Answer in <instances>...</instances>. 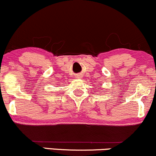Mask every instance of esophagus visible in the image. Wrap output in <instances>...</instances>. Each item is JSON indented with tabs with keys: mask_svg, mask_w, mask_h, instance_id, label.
<instances>
[{
	"mask_svg": "<svg viewBox=\"0 0 156 156\" xmlns=\"http://www.w3.org/2000/svg\"><path fill=\"white\" fill-rule=\"evenodd\" d=\"M78 78H80V77H81V75H78Z\"/></svg>",
	"mask_w": 156,
	"mask_h": 156,
	"instance_id": "obj_1",
	"label": "esophagus"
}]
</instances>
